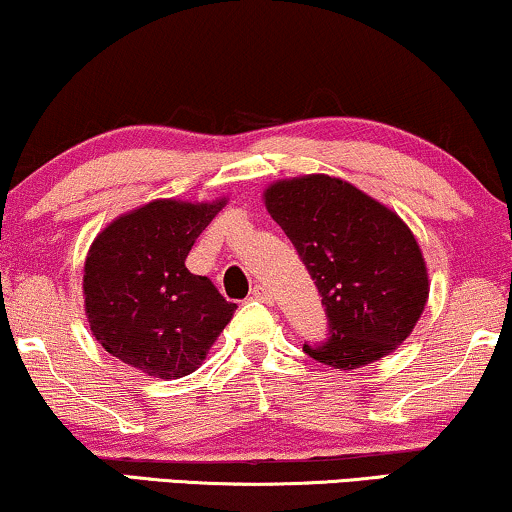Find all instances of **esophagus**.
Instances as JSON below:
<instances>
[{"instance_id":"obj_1","label":"esophagus","mask_w":512,"mask_h":512,"mask_svg":"<svg viewBox=\"0 0 512 512\" xmlns=\"http://www.w3.org/2000/svg\"><path fill=\"white\" fill-rule=\"evenodd\" d=\"M252 297H255V300H260V302H267V304L274 302V295H271V290L264 288V286L252 288Z\"/></svg>"}]
</instances>
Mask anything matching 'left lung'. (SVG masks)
<instances>
[{
  "mask_svg": "<svg viewBox=\"0 0 512 512\" xmlns=\"http://www.w3.org/2000/svg\"><path fill=\"white\" fill-rule=\"evenodd\" d=\"M264 203L326 307L328 340L304 342L309 357L352 371L409 338L430 283L423 252L397 212L328 174L276 181Z\"/></svg>",
  "mask_w": 512,
  "mask_h": 512,
  "instance_id": "1",
  "label": "left lung"
}]
</instances>
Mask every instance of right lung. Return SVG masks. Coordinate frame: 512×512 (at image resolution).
<instances>
[{
    "label": "right lung",
    "mask_w": 512,
    "mask_h": 512,
    "mask_svg": "<svg viewBox=\"0 0 512 512\" xmlns=\"http://www.w3.org/2000/svg\"><path fill=\"white\" fill-rule=\"evenodd\" d=\"M224 203L153 200L96 236L84 262V312L108 354L165 380L203 364L236 304L184 262Z\"/></svg>",
    "instance_id": "obj_1"
}]
</instances>
